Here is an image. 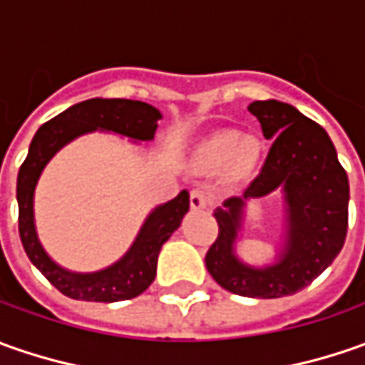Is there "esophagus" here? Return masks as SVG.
<instances>
[{
    "instance_id": "1",
    "label": "esophagus",
    "mask_w": 365,
    "mask_h": 365,
    "mask_svg": "<svg viewBox=\"0 0 365 365\" xmlns=\"http://www.w3.org/2000/svg\"><path fill=\"white\" fill-rule=\"evenodd\" d=\"M211 205V195L203 189H195L190 192V207L195 209V211H199V209H207Z\"/></svg>"
}]
</instances>
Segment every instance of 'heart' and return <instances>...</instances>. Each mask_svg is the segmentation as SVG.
<instances>
[{
    "label": "heart",
    "mask_w": 365,
    "mask_h": 365,
    "mask_svg": "<svg viewBox=\"0 0 365 365\" xmlns=\"http://www.w3.org/2000/svg\"><path fill=\"white\" fill-rule=\"evenodd\" d=\"M205 160L213 166L230 164L233 175H245L254 168L259 156V142L254 135H244L235 130L213 133L203 146Z\"/></svg>",
    "instance_id": "obj_1"
}]
</instances>
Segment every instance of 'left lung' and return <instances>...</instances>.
Segmentation results:
<instances>
[{
	"label": "left lung",
	"instance_id": "1",
	"mask_svg": "<svg viewBox=\"0 0 365 365\" xmlns=\"http://www.w3.org/2000/svg\"><path fill=\"white\" fill-rule=\"evenodd\" d=\"M247 111L258 118L264 138H274V144L244 195L215 209L219 235L205 264L219 287L233 294L280 299L309 287L341 252L349 180L327 132L297 107L268 99L250 103ZM276 190L285 197V245L274 264L256 269L235 256L237 233L245 203Z\"/></svg>",
	"mask_w": 365,
	"mask_h": 365
}]
</instances>
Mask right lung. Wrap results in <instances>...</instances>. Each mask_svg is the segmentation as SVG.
Masks as SVG:
<instances>
[{
  "label": "right lung",
  "mask_w": 365,
  "mask_h": 365,
  "mask_svg": "<svg viewBox=\"0 0 365 365\" xmlns=\"http://www.w3.org/2000/svg\"><path fill=\"white\" fill-rule=\"evenodd\" d=\"M158 120H162L160 111L144 101L97 97L68 107L36 132L18 173V227L30 262L64 297L75 301L115 302L142 294L154 282L162 244L178 230L189 211V190H180L173 201L158 205L146 217L132 247L115 264L97 272H71L50 258L36 233L34 190L44 166L68 142L95 130L120 133L135 142H150L154 140Z\"/></svg>",
  "instance_id": "add662e5"
}]
</instances>
